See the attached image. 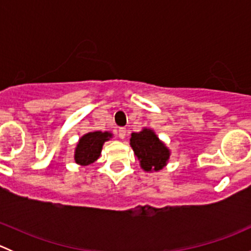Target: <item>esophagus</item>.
I'll return each instance as SVG.
<instances>
[{"instance_id": "obj_1", "label": "esophagus", "mask_w": 251, "mask_h": 251, "mask_svg": "<svg viewBox=\"0 0 251 251\" xmlns=\"http://www.w3.org/2000/svg\"><path fill=\"white\" fill-rule=\"evenodd\" d=\"M119 137H120L121 140H124V138L126 137V128L125 127L119 128Z\"/></svg>"}]
</instances>
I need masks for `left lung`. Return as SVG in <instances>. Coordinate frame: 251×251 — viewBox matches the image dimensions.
Returning <instances> with one entry per match:
<instances>
[{"instance_id": "1", "label": "left lung", "mask_w": 251, "mask_h": 251, "mask_svg": "<svg viewBox=\"0 0 251 251\" xmlns=\"http://www.w3.org/2000/svg\"><path fill=\"white\" fill-rule=\"evenodd\" d=\"M130 146L140 160L141 168L147 173L161 170L170 158L169 148L151 128L131 133Z\"/></svg>"}]
</instances>
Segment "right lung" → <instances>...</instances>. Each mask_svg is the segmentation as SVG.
I'll return each mask as SVG.
<instances>
[{"label":"right lung","instance_id":"1","mask_svg":"<svg viewBox=\"0 0 251 251\" xmlns=\"http://www.w3.org/2000/svg\"><path fill=\"white\" fill-rule=\"evenodd\" d=\"M111 133L105 131H95V132H88L80 138L75 148L74 159L78 165H90L95 163L100 155L102 147L105 141H109L111 138Z\"/></svg>","mask_w":251,"mask_h":251}]
</instances>
